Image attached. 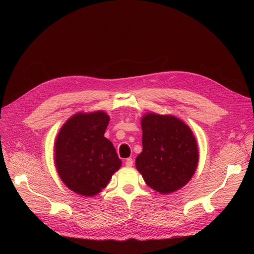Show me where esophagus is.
Segmentation results:
<instances>
[{"label":"esophagus","instance_id":"obj_1","mask_svg":"<svg viewBox=\"0 0 254 254\" xmlns=\"http://www.w3.org/2000/svg\"><path fill=\"white\" fill-rule=\"evenodd\" d=\"M133 165V160L131 158H127L126 160V166L127 167H131Z\"/></svg>","mask_w":254,"mask_h":254}]
</instances>
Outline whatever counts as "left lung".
Instances as JSON below:
<instances>
[{
  "label": "left lung",
  "mask_w": 254,
  "mask_h": 254,
  "mask_svg": "<svg viewBox=\"0 0 254 254\" xmlns=\"http://www.w3.org/2000/svg\"><path fill=\"white\" fill-rule=\"evenodd\" d=\"M142 152L135 167L144 182L161 194L184 187L193 177L199 160L191 128L173 116L147 114L141 118Z\"/></svg>",
  "instance_id": "8db88e82"
}]
</instances>
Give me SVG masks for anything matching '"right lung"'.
<instances>
[{
  "instance_id": "add662e5",
  "label": "right lung",
  "mask_w": 254,
  "mask_h": 254,
  "mask_svg": "<svg viewBox=\"0 0 254 254\" xmlns=\"http://www.w3.org/2000/svg\"><path fill=\"white\" fill-rule=\"evenodd\" d=\"M110 117L103 112L78 113L60 128L55 141V166L62 182L85 197L102 191L121 168L113 142L104 136Z\"/></svg>"
}]
</instances>
